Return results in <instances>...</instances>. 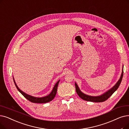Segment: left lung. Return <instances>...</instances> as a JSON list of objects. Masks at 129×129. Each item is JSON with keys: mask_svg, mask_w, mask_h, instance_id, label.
Returning a JSON list of instances; mask_svg holds the SVG:
<instances>
[{"mask_svg": "<svg viewBox=\"0 0 129 129\" xmlns=\"http://www.w3.org/2000/svg\"><path fill=\"white\" fill-rule=\"evenodd\" d=\"M123 75V69L122 70V74H121L120 80H119L118 82L116 83V84L111 89H110V90H109L108 92H105V93H104L103 94L101 95H100V96H92L87 95H86L85 94L83 93L80 90V89H79V88H78V86H77V84L75 83V88H76V93L78 94V95L82 99L87 101H91V102H104L106 100H108L112 95L114 93V92L116 90V89L118 88V87H119L120 84L121 83Z\"/></svg>", "mask_w": 129, "mask_h": 129, "instance_id": "1", "label": "left lung"}]
</instances>
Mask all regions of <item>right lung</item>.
I'll return each instance as SVG.
<instances>
[{
	"mask_svg": "<svg viewBox=\"0 0 129 129\" xmlns=\"http://www.w3.org/2000/svg\"><path fill=\"white\" fill-rule=\"evenodd\" d=\"M13 80H14V83L15 84V86H16L18 90L19 91V92L22 95H23L26 99H27L30 102H31L32 103H45L51 101L52 100H53L56 95V94L57 90V86H58V83L59 82V81H58L56 83V84L55 85L52 92L50 93L48 95H47L46 96H45V97H43V98H35V97H33L32 96H30V95H28V94L25 93L24 92H23L22 91H21L16 84L14 78H13Z\"/></svg>",
	"mask_w": 129,
	"mask_h": 129,
	"instance_id": "1",
	"label": "right lung"
}]
</instances>
